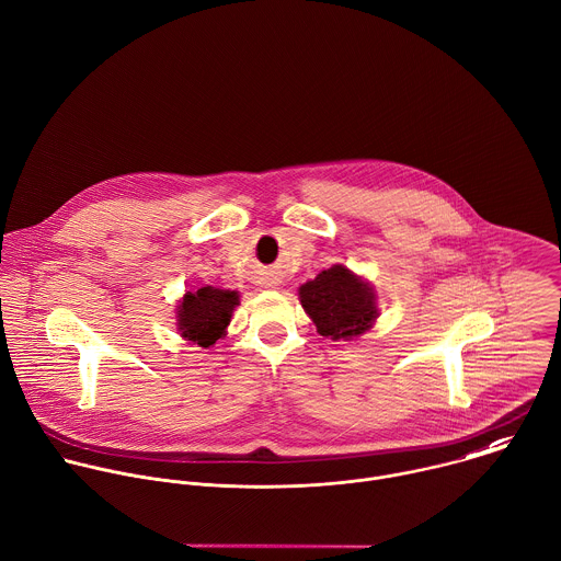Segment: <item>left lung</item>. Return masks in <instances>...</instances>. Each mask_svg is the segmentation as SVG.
<instances>
[{"label":"left lung","mask_w":561,"mask_h":561,"mask_svg":"<svg viewBox=\"0 0 561 561\" xmlns=\"http://www.w3.org/2000/svg\"><path fill=\"white\" fill-rule=\"evenodd\" d=\"M299 301L317 332L330 339H352L375 323L377 295L350 268L334 264L299 288Z\"/></svg>","instance_id":"obj_1"}]
</instances>
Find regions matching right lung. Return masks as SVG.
<instances>
[{"label": "right lung", "mask_w": 561, "mask_h": 561, "mask_svg": "<svg viewBox=\"0 0 561 561\" xmlns=\"http://www.w3.org/2000/svg\"><path fill=\"white\" fill-rule=\"evenodd\" d=\"M238 304L240 295L236 290L203 286L196 293H186L178 304V330L186 341L211 347L225 336Z\"/></svg>", "instance_id": "obj_1"}]
</instances>
